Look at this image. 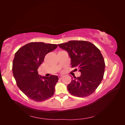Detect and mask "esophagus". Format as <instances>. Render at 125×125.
<instances>
[{"label":"esophagus","instance_id":"1","mask_svg":"<svg viewBox=\"0 0 125 125\" xmlns=\"http://www.w3.org/2000/svg\"><path fill=\"white\" fill-rule=\"evenodd\" d=\"M62 76H63L62 75H58V78H59V79H62Z\"/></svg>","mask_w":125,"mask_h":125}]
</instances>
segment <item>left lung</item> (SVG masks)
<instances>
[{
	"label": "left lung",
	"mask_w": 125,
	"mask_h": 125,
	"mask_svg": "<svg viewBox=\"0 0 125 125\" xmlns=\"http://www.w3.org/2000/svg\"><path fill=\"white\" fill-rule=\"evenodd\" d=\"M58 46L68 52L71 67L77 68L81 73L80 77L73 75L67 85L69 92L80 97L91 95L103 78L105 65L100 51L92 43L84 41H70Z\"/></svg>",
	"instance_id": "1"
}]
</instances>
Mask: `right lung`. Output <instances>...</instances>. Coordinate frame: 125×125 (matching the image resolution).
Segmentation results:
<instances>
[{"mask_svg":"<svg viewBox=\"0 0 125 125\" xmlns=\"http://www.w3.org/2000/svg\"><path fill=\"white\" fill-rule=\"evenodd\" d=\"M57 46L56 44L32 42L19 48L15 54L12 62L13 77L19 88L29 99L41 102L53 95L58 77H42L37 69L46 55Z\"/></svg>","mask_w":125,"mask_h":125,"instance_id":"1","label":"right lung"}]
</instances>
